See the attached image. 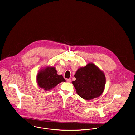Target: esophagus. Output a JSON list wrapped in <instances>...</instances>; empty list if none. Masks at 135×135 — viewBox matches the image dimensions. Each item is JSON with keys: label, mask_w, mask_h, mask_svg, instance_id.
Wrapping results in <instances>:
<instances>
[{"label": "esophagus", "mask_w": 135, "mask_h": 135, "mask_svg": "<svg viewBox=\"0 0 135 135\" xmlns=\"http://www.w3.org/2000/svg\"><path fill=\"white\" fill-rule=\"evenodd\" d=\"M66 81H67L68 82L70 83L71 82V80L70 79H66Z\"/></svg>", "instance_id": "1"}]
</instances>
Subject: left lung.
Listing matches in <instances>:
<instances>
[{
  "label": "left lung",
  "mask_w": 135,
  "mask_h": 135,
  "mask_svg": "<svg viewBox=\"0 0 135 135\" xmlns=\"http://www.w3.org/2000/svg\"><path fill=\"white\" fill-rule=\"evenodd\" d=\"M76 81L72 84L77 94L85 100L92 99L100 96L103 92L106 83L105 76L93 63L81 67L74 75Z\"/></svg>",
  "instance_id": "left-lung-1"
}]
</instances>
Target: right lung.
<instances>
[{"label": "right lung", "mask_w": 135, "mask_h": 135, "mask_svg": "<svg viewBox=\"0 0 135 135\" xmlns=\"http://www.w3.org/2000/svg\"><path fill=\"white\" fill-rule=\"evenodd\" d=\"M36 79L38 86L45 91H49L59 83L65 82L62 76L57 74V71L53 66H46L41 70L38 73Z\"/></svg>", "instance_id": "obj_1"}]
</instances>
